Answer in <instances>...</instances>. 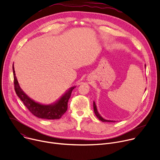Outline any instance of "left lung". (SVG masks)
Listing matches in <instances>:
<instances>
[{"mask_svg": "<svg viewBox=\"0 0 160 160\" xmlns=\"http://www.w3.org/2000/svg\"><path fill=\"white\" fill-rule=\"evenodd\" d=\"M145 67H146L145 65ZM145 90H146V89H145ZM93 108H94V112L95 115L97 116V118H98L100 120H101L102 122H115V121H114V120H105V119H104V118H102V116H101V115L99 114V112H98L97 108V105H96L94 101L93 102Z\"/></svg>", "mask_w": 160, "mask_h": 160, "instance_id": "1", "label": "left lung"}]
</instances>
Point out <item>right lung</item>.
<instances>
[{
  "mask_svg": "<svg viewBox=\"0 0 160 160\" xmlns=\"http://www.w3.org/2000/svg\"><path fill=\"white\" fill-rule=\"evenodd\" d=\"M14 78V86L16 94L22 101L26 107L34 116L39 118L46 120H57L60 118L68 109V103L71 97L72 91L76 88L73 86L69 88L62 97L55 102L49 105L42 104L29 98L20 88L17 78L15 76V71L13 64Z\"/></svg>",
  "mask_w": 160,
  "mask_h": 160,
  "instance_id": "obj_1",
  "label": "right lung"
}]
</instances>
